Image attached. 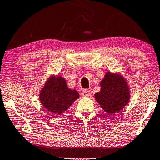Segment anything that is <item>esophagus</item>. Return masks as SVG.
Listing matches in <instances>:
<instances>
[{"instance_id":"34e87169","label":"esophagus","mask_w":160,"mask_h":160,"mask_svg":"<svg viewBox=\"0 0 160 160\" xmlns=\"http://www.w3.org/2000/svg\"><path fill=\"white\" fill-rule=\"evenodd\" d=\"M90 95H91L90 91L88 90V89H84V90H82V92H81V95H82L83 98L89 97Z\"/></svg>"}]
</instances>
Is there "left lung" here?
Listing matches in <instances>:
<instances>
[{
	"label": "left lung",
	"instance_id": "left-lung-1",
	"mask_svg": "<svg viewBox=\"0 0 160 160\" xmlns=\"http://www.w3.org/2000/svg\"><path fill=\"white\" fill-rule=\"evenodd\" d=\"M100 86V91L95 94V98L108 114L119 112L130 102V87L120 73L107 71Z\"/></svg>",
	"mask_w": 160,
	"mask_h": 160
}]
</instances>
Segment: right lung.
Instances as JSON below:
<instances>
[{"instance_id": "obj_1", "label": "right lung", "mask_w": 160, "mask_h": 160, "mask_svg": "<svg viewBox=\"0 0 160 160\" xmlns=\"http://www.w3.org/2000/svg\"><path fill=\"white\" fill-rule=\"evenodd\" d=\"M42 106L52 113L62 115L79 98L75 89L67 86L66 80L60 76L52 75L46 81L39 92Z\"/></svg>"}]
</instances>
